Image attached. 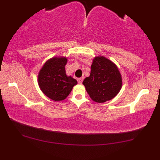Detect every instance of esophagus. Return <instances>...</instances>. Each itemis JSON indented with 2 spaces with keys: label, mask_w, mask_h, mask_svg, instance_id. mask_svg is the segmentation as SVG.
Masks as SVG:
<instances>
[{
  "label": "esophagus",
  "mask_w": 160,
  "mask_h": 160,
  "mask_svg": "<svg viewBox=\"0 0 160 160\" xmlns=\"http://www.w3.org/2000/svg\"><path fill=\"white\" fill-rule=\"evenodd\" d=\"M83 79H84L83 78H78V83H80V84H82V81H83Z\"/></svg>",
  "instance_id": "esophagus-1"
}]
</instances>
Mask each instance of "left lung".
<instances>
[{"instance_id":"obj_1","label":"left lung","mask_w":160,"mask_h":160,"mask_svg":"<svg viewBox=\"0 0 160 160\" xmlns=\"http://www.w3.org/2000/svg\"><path fill=\"white\" fill-rule=\"evenodd\" d=\"M91 69L90 76L82 84L92 100L103 103L116 96L122 85L117 66L105 57L98 56L93 60Z\"/></svg>"}]
</instances>
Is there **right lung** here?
<instances>
[{
  "mask_svg": "<svg viewBox=\"0 0 160 160\" xmlns=\"http://www.w3.org/2000/svg\"><path fill=\"white\" fill-rule=\"evenodd\" d=\"M65 57H54L47 60L40 70L38 81L43 93L54 101H62L69 96L77 80L66 75Z\"/></svg>",
  "mask_w": 160,
  "mask_h": 160,
  "instance_id": "1",
  "label": "right lung"
}]
</instances>
